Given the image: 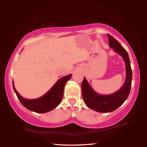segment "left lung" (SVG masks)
<instances>
[{
  "label": "left lung",
  "instance_id": "8db88e82",
  "mask_svg": "<svg viewBox=\"0 0 147 147\" xmlns=\"http://www.w3.org/2000/svg\"><path fill=\"white\" fill-rule=\"evenodd\" d=\"M109 45L114 51L123 57L126 65V78L124 86L115 93L109 95H100L96 93L89 86L85 77L82 83V91L84 101L89 108L98 112H110L120 107L126 100L130 93L132 71L128 54L121 45L109 34H108Z\"/></svg>",
  "mask_w": 147,
  "mask_h": 147
}]
</instances>
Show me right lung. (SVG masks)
<instances>
[{
    "instance_id": "right-lung-1",
    "label": "right lung",
    "mask_w": 147,
    "mask_h": 147,
    "mask_svg": "<svg viewBox=\"0 0 147 147\" xmlns=\"http://www.w3.org/2000/svg\"><path fill=\"white\" fill-rule=\"evenodd\" d=\"M71 76V74H69L59 79L48 93L40 98L33 100H27L22 97L16 91L13 84V90L19 101L25 108L36 113H46L53 110L60 103L63 98L65 85Z\"/></svg>"
}]
</instances>
